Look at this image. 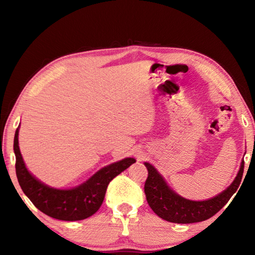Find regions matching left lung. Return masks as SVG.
Listing matches in <instances>:
<instances>
[{
    "label": "left lung",
    "instance_id": "8db88e82",
    "mask_svg": "<svg viewBox=\"0 0 255 255\" xmlns=\"http://www.w3.org/2000/svg\"><path fill=\"white\" fill-rule=\"evenodd\" d=\"M144 166L149 173L144 183V194L152 211L169 222L194 223L213 217L228 203L241 185L245 161H242L234 182L221 194L205 201H191L176 195L169 188L155 168L149 163H144Z\"/></svg>",
    "mask_w": 255,
    "mask_h": 255
}]
</instances>
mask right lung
Listing matches in <instances>:
<instances>
[{"label":"right lung","instance_id":"1","mask_svg":"<svg viewBox=\"0 0 255 255\" xmlns=\"http://www.w3.org/2000/svg\"><path fill=\"white\" fill-rule=\"evenodd\" d=\"M18 134L19 128L14 134L13 151L20 186L38 210L58 220H83L94 215L103 203L110 182L136 161L135 158L128 157L107 166L79 187L72 189L51 188L27 171L20 153Z\"/></svg>","mask_w":255,"mask_h":255}]
</instances>
